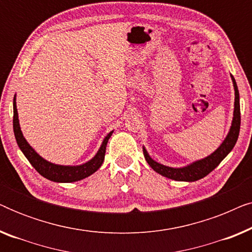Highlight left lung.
Listing matches in <instances>:
<instances>
[{"mask_svg":"<svg viewBox=\"0 0 252 252\" xmlns=\"http://www.w3.org/2000/svg\"><path fill=\"white\" fill-rule=\"evenodd\" d=\"M232 81L234 86V91H235V102H234V113H233V120L232 126H230L229 132L227 134L226 139L223 142L220 144V147L217 149L215 153H212L210 156L203 158V159L196 160L194 163L187 165L184 167H170L165 166L163 164L157 163L153 158L149 156L146 148L143 147V155L146 158L147 163L150 165V167L157 173H159L163 177H166L172 180L177 181H197L199 179L204 178L208 175L210 172H212L218 165L221 163V160L228 155L232 149L235 146L237 137H239L240 133V126H241V112H240V94L239 89H237V85L235 79L233 75Z\"/></svg>","mask_w":252,"mask_h":252,"instance_id":"1","label":"left lung"}]
</instances>
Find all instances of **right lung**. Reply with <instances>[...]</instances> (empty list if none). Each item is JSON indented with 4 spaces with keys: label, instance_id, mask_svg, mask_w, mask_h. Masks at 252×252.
Instances as JSON below:
<instances>
[{
    "label": "right lung",
    "instance_id": "right-lung-1",
    "mask_svg": "<svg viewBox=\"0 0 252 252\" xmlns=\"http://www.w3.org/2000/svg\"><path fill=\"white\" fill-rule=\"evenodd\" d=\"M13 133L17 141V144L25 155V157L32 164V166L39 172V173L48 180L54 182H74L82 180V179L89 177L93 173L101 167V165L104 160L106 144L110 136L112 135L113 132H110L108 135L104 137L103 142L99 147V149L94 157L87 163L77 165V166H64V165H57L50 163L40 156L32 147L30 146L25 137H24L22 129H20L19 119H18V111H17L16 105V95L13 97Z\"/></svg>",
    "mask_w": 252,
    "mask_h": 252
}]
</instances>
